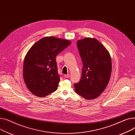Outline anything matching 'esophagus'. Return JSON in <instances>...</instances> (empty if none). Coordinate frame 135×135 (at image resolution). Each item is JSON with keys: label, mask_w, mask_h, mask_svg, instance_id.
Here are the masks:
<instances>
[{"label": "esophagus", "mask_w": 135, "mask_h": 135, "mask_svg": "<svg viewBox=\"0 0 135 135\" xmlns=\"http://www.w3.org/2000/svg\"><path fill=\"white\" fill-rule=\"evenodd\" d=\"M64 77L65 78H69L70 77V75H65L64 76Z\"/></svg>", "instance_id": "1"}]
</instances>
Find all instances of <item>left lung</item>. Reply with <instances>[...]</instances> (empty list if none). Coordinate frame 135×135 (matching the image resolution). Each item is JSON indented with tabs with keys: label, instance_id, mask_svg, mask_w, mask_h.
<instances>
[{
	"label": "left lung",
	"instance_id": "left-lung-1",
	"mask_svg": "<svg viewBox=\"0 0 135 135\" xmlns=\"http://www.w3.org/2000/svg\"><path fill=\"white\" fill-rule=\"evenodd\" d=\"M83 63L80 81L74 84L76 93L85 100L98 98L105 90L112 72L110 54L97 39L86 37L77 42Z\"/></svg>",
	"mask_w": 135,
	"mask_h": 135
}]
</instances>
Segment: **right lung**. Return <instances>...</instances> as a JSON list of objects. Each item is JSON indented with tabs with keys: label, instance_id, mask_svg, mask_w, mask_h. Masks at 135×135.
Masks as SVG:
<instances>
[{
	"label": "right lung",
	"instance_id": "obj_1",
	"mask_svg": "<svg viewBox=\"0 0 135 135\" xmlns=\"http://www.w3.org/2000/svg\"><path fill=\"white\" fill-rule=\"evenodd\" d=\"M71 44L68 40L47 36L28 51L23 63V79L35 96L45 97L57 90L60 77L55 58Z\"/></svg>",
	"mask_w": 135,
	"mask_h": 135
}]
</instances>
